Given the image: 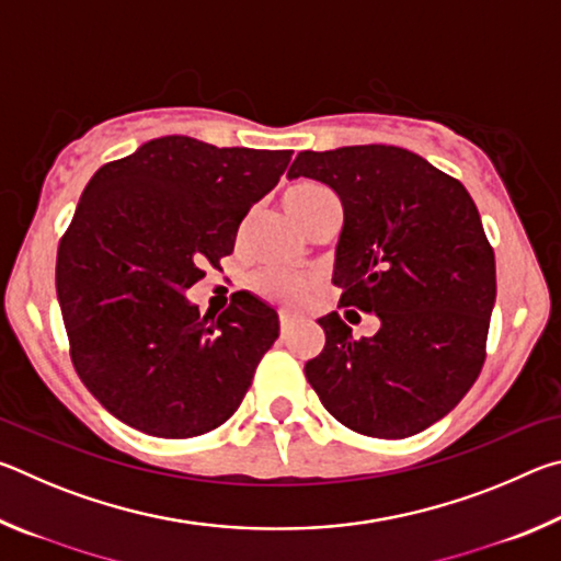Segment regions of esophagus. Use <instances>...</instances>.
I'll list each match as a JSON object with an SVG mask.
<instances>
[{
    "label": "esophagus",
    "instance_id": "esophagus-1",
    "mask_svg": "<svg viewBox=\"0 0 561 561\" xmlns=\"http://www.w3.org/2000/svg\"><path fill=\"white\" fill-rule=\"evenodd\" d=\"M294 321H297V314L294 311H279V327H282V334H287V331L294 327Z\"/></svg>",
    "mask_w": 561,
    "mask_h": 561
}]
</instances>
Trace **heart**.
<instances>
[{
  "label": "heart",
  "mask_w": 561,
  "mask_h": 561,
  "mask_svg": "<svg viewBox=\"0 0 561 561\" xmlns=\"http://www.w3.org/2000/svg\"><path fill=\"white\" fill-rule=\"evenodd\" d=\"M282 203L291 220L299 225L317 210H321L324 205L336 203V197L329 187L314 183V180H297V183H291L287 190H284ZM254 284H257V289L264 294V297H272V299H297L301 297V289H304L301 279L284 272H274V270L262 272Z\"/></svg>",
  "instance_id": "1"
}]
</instances>
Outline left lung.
<instances>
[{"mask_svg": "<svg viewBox=\"0 0 561 561\" xmlns=\"http://www.w3.org/2000/svg\"><path fill=\"white\" fill-rule=\"evenodd\" d=\"M287 178L336 193L339 304L378 317L364 339L336 311L317 319L327 344L304 366L307 381L356 433L393 440L431 428L480 376L495 307V252L470 193L396 146L304 150Z\"/></svg>", "mask_w": 561, "mask_h": 561, "instance_id": "left-lung-1", "label": "left lung"}]
</instances>
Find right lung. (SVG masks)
<instances>
[{
    "label": "right lung",
    "mask_w": 561,
    "mask_h": 561,
    "mask_svg": "<svg viewBox=\"0 0 561 561\" xmlns=\"http://www.w3.org/2000/svg\"><path fill=\"white\" fill-rule=\"evenodd\" d=\"M289 160L163 136L89 180L59 244L56 297L76 374L130 428L195 438L240 408L279 336L277 311L237 291L213 321L187 289L234 250Z\"/></svg>",
    "instance_id": "1"
}]
</instances>
